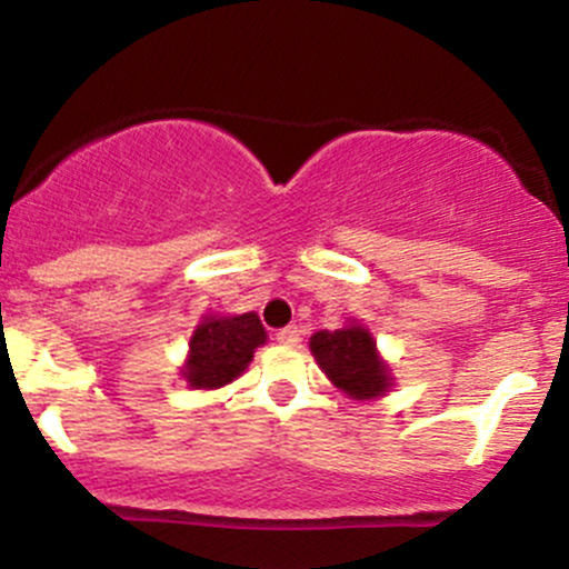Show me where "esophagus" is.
<instances>
[{"label":"esophagus","mask_w":569,"mask_h":569,"mask_svg":"<svg viewBox=\"0 0 569 569\" xmlns=\"http://www.w3.org/2000/svg\"><path fill=\"white\" fill-rule=\"evenodd\" d=\"M276 339L280 345H286V348H293V345H299V339H302V331H299V326H286V329H280Z\"/></svg>","instance_id":"34e87169"}]
</instances>
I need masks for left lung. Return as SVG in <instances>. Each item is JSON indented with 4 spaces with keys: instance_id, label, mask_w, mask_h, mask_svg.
<instances>
[{
    "instance_id": "obj_1",
    "label": "left lung",
    "mask_w": 569,
    "mask_h": 569,
    "mask_svg": "<svg viewBox=\"0 0 569 569\" xmlns=\"http://www.w3.org/2000/svg\"><path fill=\"white\" fill-rule=\"evenodd\" d=\"M310 352L323 375L356 401L382 396L393 385L388 363L377 352V342L361 323L342 326L337 331H316L310 337Z\"/></svg>"
}]
</instances>
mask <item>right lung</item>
<instances>
[{"label":"right lung","instance_id":"right-lung-1","mask_svg":"<svg viewBox=\"0 0 569 569\" xmlns=\"http://www.w3.org/2000/svg\"><path fill=\"white\" fill-rule=\"evenodd\" d=\"M267 331L257 312L206 316L189 339V358L181 377L189 388L213 390L232 382L251 363L253 350L264 345Z\"/></svg>","mask_w":569,"mask_h":569}]
</instances>
